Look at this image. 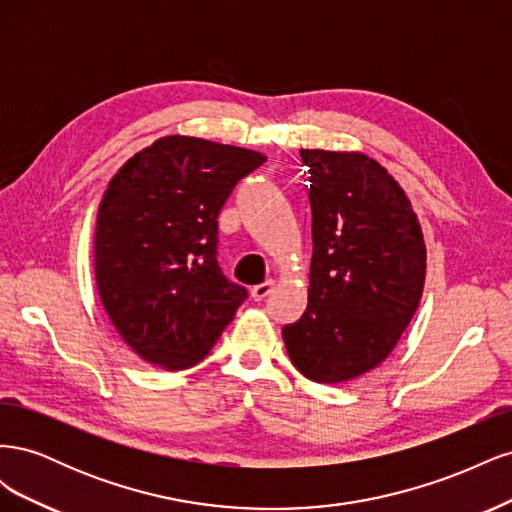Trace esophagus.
Returning a JSON list of instances; mask_svg holds the SVG:
<instances>
[{
  "instance_id": "obj_1",
  "label": "esophagus",
  "mask_w": 512,
  "mask_h": 512,
  "mask_svg": "<svg viewBox=\"0 0 512 512\" xmlns=\"http://www.w3.org/2000/svg\"><path fill=\"white\" fill-rule=\"evenodd\" d=\"M273 286H275V282H273V280H267V282H262V284H256V286L252 288V299H254V301L267 299L269 294H271V290H273Z\"/></svg>"
}]
</instances>
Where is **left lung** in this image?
<instances>
[{
	"instance_id": "1",
	"label": "left lung",
	"mask_w": 512,
	"mask_h": 512,
	"mask_svg": "<svg viewBox=\"0 0 512 512\" xmlns=\"http://www.w3.org/2000/svg\"><path fill=\"white\" fill-rule=\"evenodd\" d=\"M314 254L307 307L282 329L292 365L318 384L378 367L421 303L427 250L393 175L361 151L301 149Z\"/></svg>"
}]
</instances>
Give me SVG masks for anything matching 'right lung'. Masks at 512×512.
<instances>
[{"label":"right lung","mask_w":512,"mask_h":512,"mask_svg":"<svg viewBox=\"0 0 512 512\" xmlns=\"http://www.w3.org/2000/svg\"><path fill=\"white\" fill-rule=\"evenodd\" d=\"M267 158L258 151L162 136L108 181L96 220L94 265L113 327L143 361L200 363L247 290L218 265V215L232 188Z\"/></svg>","instance_id":"right-lung-1"}]
</instances>
